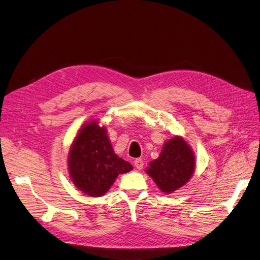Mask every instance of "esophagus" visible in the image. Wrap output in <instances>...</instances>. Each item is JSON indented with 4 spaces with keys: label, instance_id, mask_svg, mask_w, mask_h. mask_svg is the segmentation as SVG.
<instances>
[{
    "label": "esophagus",
    "instance_id": "34e87169",
    "mask_svg": "<svg viewBox=\"0 0 260 260\" xmlns=\"http://www.w3.org/2000/svg\"><path fill=\"white\" fill-rule=\"evenodd\" d=\"M134 165H135V168L137 170H142L143 166H144V162L141 158H138L134 161Z\"/></svg>",
    "mask_w": 260,
    "mask_h": 260
}]
</instances>
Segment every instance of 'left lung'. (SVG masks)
<instances>
[{"label": "left lung", "instance_id": "obj_1", "mask_svg": "<svg viewBox=\"0 0 260 260\" xmlns=\"http://www.w3.org/2000/svg\"><path fill=\"white\" fill-rule=\"evenodd\" d=\"M195 157L181 137L167 141L160 156L149 163L146 173L152 177L161 192L171 194L183 186L193 176Z\"/></svg>", "mask_w": 260, "mask_h": 260}]
</instances>
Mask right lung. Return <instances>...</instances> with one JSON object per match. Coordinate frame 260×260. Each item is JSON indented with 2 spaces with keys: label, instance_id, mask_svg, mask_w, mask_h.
<instances>
[{
  "label": "right lung",
  "instance_id": "right-lung-1",
  "mask_svg": "<svg viewBox=\"0 0 260 260\" xmlns=\"http://www.w3.org/2000/svg\"><path fill=\"white\" fill-rule=\"evenodd\" d=\"M68 170L80 190L91 197H100L119 174L132 171L133 167L114 153L105 127H100L97 121H90L82 127L71 147Z\"/></svg>",
  "mask_w": 260,
  "mask_h": 260
}]
</instances>
